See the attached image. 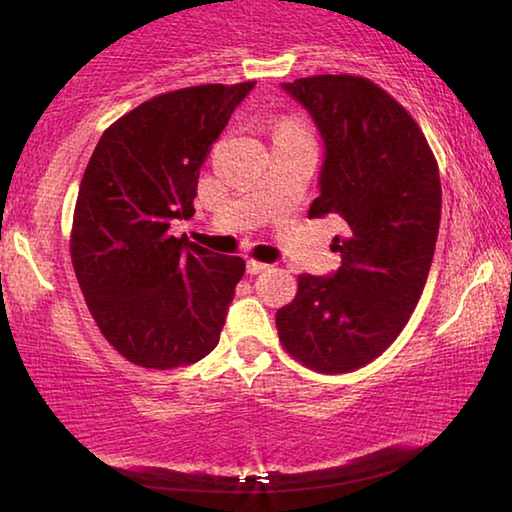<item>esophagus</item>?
<instances>
[{
    "label": "esophagus",
    "mask_w": 512,
    "mask_h": 512,
    "mask_svg": "<svg viewBox=\"0 0 512 512\" xmlns=\"http://www.w3.org/2000/svg\"><path fill=\"white\" fill-rule=\"evenodd\" d=\"M268 264H264V262H257V259H248V273L250 275H259V273H264V271H268Z\"/></svg>",
    "instance_id": "esophagus-1"
}]
</instances>
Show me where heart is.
I'll return each instance as SVG.
<instances>
[{
	"label": "heart",
	"mask_w": 512,
	"mask_h": 512,
	"mask_svg": "<svg viewBox=\"0 0 512 512\" xmlns=\"http://www.w3.org/2000/svg\"><path fill=\"white\" fill-rule=\"evenodd\" d=\"M277 133H296V135H305V131H302L300 126L291 124V121H284V124H282V126L277 128V131H275V135H277Z\"/></svg>",
	"instance_id": "obj_1"
}]
</instances>
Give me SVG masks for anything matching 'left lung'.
<instances>
[{
  "instance_id": "obj_1",
  "label": "left lung",
  "mask_w": 512,
  "mask_h": 512,
  "mask_svg": "<svg viewBox=\"0 0 512 512\" xmlns=\"http://www.w3.org/2000/svg\"><path fill=\"white\" fill-rule=\"evenodd\" d=\"M325 144L311 219L339 214L345 235L332 275L298 277L277 309L280 341L307 368L336 375L366 366L409 323L427 282L440 225L438 164L415 119L363 76L282 83Z\"/></svg>"
}]
</instances>
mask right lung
<instances>
[{
  "mask_svg": "<svg viewBox=\"0 0 512 512\" xmlns=\"http://www.w3.org/2000/svg\"><path fill=\"white\" fill-rule=\"evenodd\" d=\"M255 81L160 94L106 128L74 207L72 264L101 334L135 366L169 370L219 343L241 257L169 235L194 216L198 173Z\"/></svg>",
  "mask_w": 512,
  "mask_h": 512,
  "instance_id": "add662e5",
  "label": "right lung"
}]
</instances>
